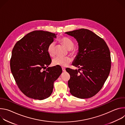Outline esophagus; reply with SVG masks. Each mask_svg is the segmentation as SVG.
Returning <instances> with one entry per match:
<instances>
[{
	"label": "esophagus",
	"instance_id": "esophagus-1",
	"mask_svg": "<svg viewBox=\"0 0 125 125\" xmlns=\"http://www.w3.org/2000/svg\"><path fill=\"white\" fill-rule=\"evenodd\" d=\"M62 69L63 72H65V71H66V69H65V68H62Z\"/></svg>",
	"mask_w": 125,
	"mask_h": 125
}]
</instances>
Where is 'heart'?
<instances>
[{
    "mask_svg": "<svg viewBox=\"0 0 125 125\" xmlns=\"http://www.w3.org/2000/svg\"><path fill=\"white\" fill-rule=\"evenodd\" d=\"M61 43L64 45L72 54H75L77 52V49L73 47L74 42L69 38L64 37L60 39ZM56 45L54 42H51L48 46L47 51L49 55L51 57H54L56 54L55 51ZM72 61V58L70 56L66 57H57L52 60L53 64L55 66H60L61 67H65L70 64Z\"/></svg>",
    "mask_w": 125,
    "mask_h": 125,
    "instance_id": "obj_1",
    "label": "heart"
}]
</instances>
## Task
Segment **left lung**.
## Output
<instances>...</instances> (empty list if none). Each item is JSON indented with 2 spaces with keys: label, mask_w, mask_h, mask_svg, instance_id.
Here are the masks:
<instances>
[{
  "label": "left lung",
  "mask_w": 125,
  "mask_h": 125,
  "mask_svg": "<svg viewBox=\"0 0 125 125\" xmlns=\"http://www.w3.org/2000/svg\"><path fill=\"white\" fill-rule=\"evenodd\" d=\"M76 39L79 52L73 65L79 70L66 69L70 75L71 94L84 99L95 95L102 87L111 69L109 49L105 42L94 32L81 29L66 32Z\"/></svg>",
  "instance_id": "left-lung-1"
}]
</instances>
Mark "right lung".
<instances>
[{
	"mask_svg": "<svg viewBox=\"0 0 125 125\" xmlns=\"http://www.w3.org/2000/svg\"><path fill=\"white\" fill-rule=\"evenodd\" d=\"M56 35L34 31L25 35L13 47L10 59L11 72L18 86L28 97L43 100L49 97L54 82L62 72L60 66L44 70L51 62L48 46Z\"/></svg>",
	"mask_w": 125,
	"mask_h": 125,
	"instance_id": "1",
	"label": "right lung"
}]
</instances>
